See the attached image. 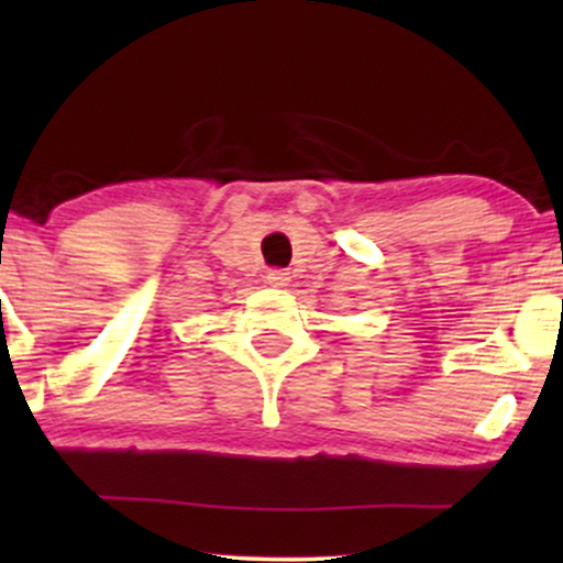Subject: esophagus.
<instances>
[{"label": "esophagus", "instance_id": "1", "mask_svg": "<svg viewBox=\"0 0 563 563\" xmlns=\"http://www.w3.org/2000/svg\"><path fill=\"white\" fill-rule=\"evenodd\" d=\"M267 283L273 288H286V286H290V273L288 269H269Z\"/></svg>", "mask_w": 563, "mask_h": 563}]
</instances>
